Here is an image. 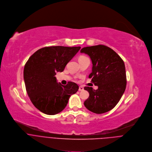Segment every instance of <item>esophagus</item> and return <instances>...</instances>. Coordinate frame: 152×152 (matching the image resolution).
<instances>
[{"instance_id":"34e87169","label":"esophagus","mask_w":152,"mask_h":152,"mask_svg":"<svg viewBox=\"0 0 152 152\" xmlns=\"http://www.w3.org/2000/svg\"><path fill=\"white\" fill-rule=\"evenodd\" d=\"M83 90H84V87L83 86H80L79 87V89H78L79 91H83Z\"/></svg>"}]
</instances>
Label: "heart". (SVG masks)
<instances>
[{"label": "heart", "mask_w": 152, "mask_h": 152, "mask_svg": "<svg viewBox=\"0 0 152 152\" xmlns=\"http://www.w3.org/2000/svg\"><path fill=\"white\" fill-rule=\"evenodd\" d=\"M81 57H84V56H81V57H80V58H81Z\"/></svg>", "instance_id": "1"}]
</instances>
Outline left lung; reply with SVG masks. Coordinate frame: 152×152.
<instances>
[{
  "label": "left lung",
  "mask_w": 152,
  "mask_h": 152,
  "mask_svg": "<svg viewBox=\"0 0 152 152\" xmlns=\"http://www.w3.org/2000/svg\"><path fill=\"white\" fill-rule=\"evenodd\" d=\"M81 53L88 54L92 62V71L88 78L97 90L86 86L89 93L85 107L96 114L112 110L122 98L126 86V75L124 60L113 50L104 45L83 48Z\"/></svg>",
  "instance_id": "obj_1"
}]
</instances>
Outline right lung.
Instances as JSON below:
<instances>
[{
    "label": "right lung",
    "instance_id": "add662e5",
    "mask_svg": "<svg viewBox=\"0 0 152 152\" xmlns=\"http://www.w3.org/2000/svg\"><path fill=\"white\" fill-rule=\"evenodd\" d=\"M80 47L50 46L37 50L30 56L24 68V80L29 98L42 113L54 115L66 106L71 95L78 86L69 81L66 86L57 83V72L64 71L67 64Z\"/></svg>",
    "mask_w": 152,
    "mask_h": 152
}]
</instances>
